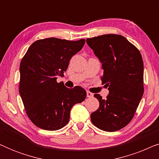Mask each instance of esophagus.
<instances>
[{
    "label": "esophagus",
    "instance_id": "obj_1",
    "mask_svg": "<svg viewBox=\"0 0 159 159\" xmlns=\"http://www.w3.org/2000/svg\"><path fill=\"white\" fill-rule=\"evenodd\" d=\"M87 97H88V98H93V94L92 93H90V91H87Z\"/></svg>",
    "mask_w": 159,
    "mask_h": 159
}]
</instances>
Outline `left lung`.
<instances>
[{"label":"left lung","mask_w":159,"mask_h":159,"mask_svg":"<svg viewBox=\"0 0 159 159\" xmlns=\"http://www.w3.org/2000/svg\"><path fill=\"white\" fill-rule=\"evenodd\" d=\"M88 45L102 64V84L109 93L92 113V123L100 129L115 132L129 124L144 93L143 61L139 50L120 34H108L88 38Z\"/></svg>","instance_id":"8db88e82"}]
</instances>
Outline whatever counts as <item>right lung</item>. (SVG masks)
Here are the masks:
<instances>
[{
    "label": "right lung",
    "instance_id": "obj_1",
    "mask_svg": "<svg viewBox=\"0 0 159 159\" xmlns=\"http://www.w3.org/2000/svg\"><path fill=\"white\" fill-rule=\"evenodd\" d=\"M84 42V39H41L30 45L21 59L19 94L26 114L40 129H61L69 122L72 106L85 99L86 91L81 87L69 89L56 81L58 76L66 71L71 58L82 48Z\"/></svg>",
    "mask_w": 159,
    "mask_h": 159
}]
</instances>
